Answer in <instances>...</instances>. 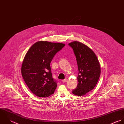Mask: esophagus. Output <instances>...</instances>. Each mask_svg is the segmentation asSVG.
<instances>
[{
    "label": "esophagus",
    "instance_id": "34e87169",
    "mask_svg": "<svg viewBox=\"0 0 124 124\" xmlns=\"http://www.w3.org/2000/svg\"><path fill=\"white\" fill-rule=\"evenodd\" d=\"M67 81H68V79H63V80H62V81L63 83L66 82H67Z\"/></svg>",
    "mask_w": 124,
    "mask_h": 124
}]
</instances>
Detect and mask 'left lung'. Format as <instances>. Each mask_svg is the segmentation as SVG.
<instances>
[{
  "instance_id": "obj_1",
  "label": "left lung",
  "mask_w": 124,
  "mask_h": 124,
  "mask_svg": "<svg viewBox=\"0 0 124 124\" xmlns=\"http://www.w3.org/2000/svg\"><path fill=\"white\" fill-rule=\"evenodd\" d=\"M68 44L74 50L79 71L78 86L72 93L82 96L92 90L97 85L101 75L100 64L95 53L86 45L78 41Z\"/></svg>"
}]
</instances>
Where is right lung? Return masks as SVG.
Here are the masks:
<instances>
[{
	"label": "right lung",
	"mask_w": 124,
	"mask_h": 124,
	"mask_svg": "<svg viewBox=\"0 0 124 124\" xmlns=\"http://www.w3.org/2000/svg\"><path fill=\"white\" fill-rule=\"evenodd\" d=\"M65 44L39 41L26 53L21 68L24 82L36 96L46 98L52 95L57 84L52 78L50 63L56 53Z\"/></svg>",
	"instance_id": "1"
}]
</instances>
